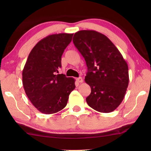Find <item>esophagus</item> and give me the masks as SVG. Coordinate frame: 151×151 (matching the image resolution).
I'll use <instances>...</instances> for the list:
<instances>
[{
	"label": "esophagus",
	"mask_w": 151,
	"mask_h": 151,
	"mask_svg": "<svg viewBox=\"0 0 151 151\" xmlns=\"http://www.w3.org/2000/svg\"><path fill=\"white\" fill-rule=\"evenodd\" d=\"M76 81H77V82H78V83H82V82H83V79L82 78V77L77 78H76Z\"/></svg>",
	"instance_id": "esophagus-1"
}]
</instances>
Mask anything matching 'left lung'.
Returning a JSON list of instances; mask_svg holds the SVG:
<instances>
[{"mask_svg": "<svg viewBox=\"0 0 151 151\" xmlns=\"http://www.w3.org/2000/svg\"><path fill=\"white\" fill-rule=\"evenodd\" d=\"M73 41L88 67L85 82L91 89L86 98L88 104L102 113L114 111L123 101L129 86L127 62L114 44L97 31H78Z\"/></svg>", "mask_w": 151, "mask_h": 151, "instance_id": "obj_1", "label": "left lung"}]
</instances>
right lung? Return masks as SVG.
Wrapping results in <instances>:
<instances>
[{"label":"right lung","mask_w":151,"mask_h":151,"mask_svg":"<svg viewBox=\"0 0 151 151\" xmlns=\"http://www.w3.org/2000/svg\"><path fill=\"white\" fill-rule=\"evenodd\" d=\"M73 34L49 35L31 50L22 70V84L30 102L44 114H52L65 107L75 88V80L63 74L56 75L62 66L64 50Z\"/></svg>","instance_id":"add662e5"}]
</instances>
